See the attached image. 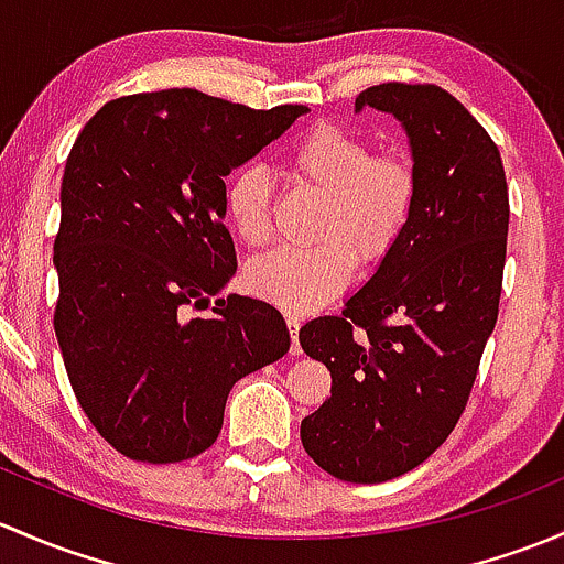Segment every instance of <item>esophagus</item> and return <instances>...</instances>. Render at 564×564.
I'll return each mask as SVG.
<instances>
[{
	"label": "esophagus",
	"instance_id": "esophagus-1",
	"mask_svg": "<svg viewBox=\"0 0 564 564\" xmlns=\"http://www.w3.org/2000/svg\"><path fill=\"white\" fill-rule=\"evenodd\" d=\"M286 327H289V333H292V355H303V346H300V316L289 314Z\"/></svg>",
	"mask_w": 564,
	"mask_h": 564
}]
</instances>
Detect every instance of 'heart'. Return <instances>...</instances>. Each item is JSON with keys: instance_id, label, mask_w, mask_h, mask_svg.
<instances>
[{"instance_id": "obj_1", "label": "heart", "mask_w": 564, "mask_h": 564, "mask_svg": "<svg viewBox=\"0 0 564 564\" xmlns=\"http://www.w3.org/2000/svg\"><path fill=\"white\" fill-rule=\"evenodd\" d=\"M294 180L327 198L316 224V246L278 248L248 264L246 286L256 297L308 314L338 297L355 261L373 267L406 235L417 202V176L403 158L377 155L368 141L340 128H316L289 155ZM226 224L240 242L270 240V176L240 169L224 193Z\"/></svg>"}]
</instances>
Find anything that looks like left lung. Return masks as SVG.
Segmentation results:
<instances>
[{
	"instance_id": "obj_1",
	"label": "left lung",
	"mask_w": 564,
	"mask_h": 564,
	"mask_svg": "<svg viewBox=\"0 0 564 564\" xmlns=\"http://www.w3.org/2000/svg\"><path fill=\"white\" fill-rule=\"evenodd\" d=\"M401 122L417 176L406 235L340 316L300 327L333 390L300 425L305 453L349 482L423 464L456 429L502 294L508 182L491 135L434 84H379L355 111Z\"/></svg>"
}]
</instances>
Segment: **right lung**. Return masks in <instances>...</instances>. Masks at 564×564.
Segmentation results:
<instances>
[{"instance_id":"add662e5","label":"right lung","mask_w":564,"mask_h":564,"mask_svg":"<svg viewBox=\"0 0 564 564\" xmlns=\"http://www.w3.org/2000/svg\"><path fill=\"white\" fill-rule=\"evenodd\" d=\"M303 113L163 89L111 100L78 133L59 193L54 329L78 403L122 456L204 453L231 388L289 351L270 303L229 294L207 318L185 305H209L237 272L224 176Z\"/></svg>"}]
</instances>
